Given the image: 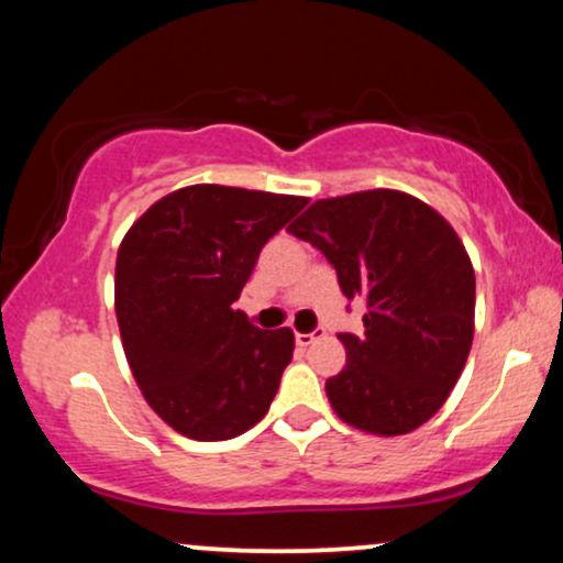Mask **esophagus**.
<instances>
[{"label":"esophagus","instance_id":"obj_1","mask_svg":"<svg viewBox=\"0 0 563 563\" xmlns=\"http://www.w3.org/2000/svg\"><path fill=\"white\" fill-rule=\"evenodd\" d=\"M322 335H325V331H314V333H296V346H309V344H314V341L318 339H322Z\"/></svg>","mask_w":563,"mask_h":563}]
</instances>
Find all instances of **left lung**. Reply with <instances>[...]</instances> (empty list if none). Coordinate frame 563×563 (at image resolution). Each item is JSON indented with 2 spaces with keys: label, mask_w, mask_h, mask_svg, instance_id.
<instances>
[{
  "label": "left lung",
  "mask_w": 563,
  "mask_h": 563,
  "mask_svg": "<svg viewBox=\"0 0 563 563\" xmlns=\"http://www.w3.org/2000/svg\"><path fill=\"white\" fill-rule=\"evenodd\" d=\"M367 301L365 333H341L346 365L325 380L341 421L376 437L418 429L450 397L474 341L476 277L452 224L389 187L314 200L288 228Z\"/></svg>",
  "instance_id": "8db88e82"
}]
</instances>
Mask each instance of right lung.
Returning a JSON list of instances; mask_svg holds the SVG:
<instances>
[{
  "mask_svg": "<svg viewBox=\"0 0 563 563\" xmlns=\"http://www.w3.org/2000/svg\"><path fill=\"white\" fill-rule=\"evenodd\" d=\"M301 196L187 185L129 228L115 256V318L126 363L164 423L198 442L232 439L267 416L294 331H262L232 309L262 245Z\"/></svg>",
  "mask_w": 563,
  "mask_h": 563,
  "instance_id": "right-lung-1",
  "label": "right lung"
}]
</instances>
